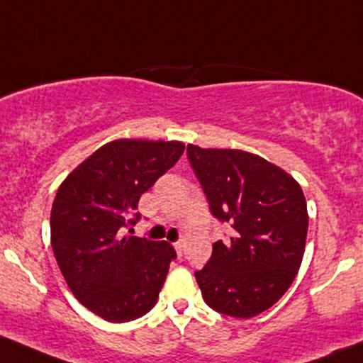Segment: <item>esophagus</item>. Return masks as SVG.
<instances>
[{"mask_svg": "<svg viewBox=\"0 0 363 363\" xmlns=\"http://www.w3.org/2000/svg\"><path fill=\"white\" fill-rule=\"evenodd\" d=\"M174 247H175V250H177V255H179V257H181L182 250H184V249H182V247H184V243H182V242H175Z\"/></svg>", "mask_w": 363, "mask_h": 363, "instance_id": "esophagus-1", "label": "esophagus"}]
</instances>
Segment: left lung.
Wrapping results in <instances>:
<instances>
[{"instance_id": "1", "label": "left lung", "mask_w": 363, "mask_h": 363, "mask_svg": "<svg viewBox=\"0 0 363 363\" xmlns=\"http://www.w3.org/2000/svg\"><path fill=\"white\" fill-rule=\"evenodd\" d=\"M188 160L212 216L235 230L226 243H213L211 261L194 273L203 301L228 316L259 315L287 292L303 262V189L280 167L247 151L188 144Z\"/></svg>"}]
</instances>
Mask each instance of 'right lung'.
I'll return each mask as SVG.
<instances>
[{
  "mask_svg": "<svg viewBox=\"0 0 363 363\" xmlns=\"http://www.w3.org/2000/svg\"><path fill=\"white\" fill-rule=\"evenodd\" d=\"M184 150L179 140H111L57 189L50 216L57 264L76 299L108 322L140 318L158 301L174 247L123 233L140 219V194Z\"/></svg>",
  "mask_w": 363,
  "mask_h": 363,
  "instance_id": "1",
  "label": "right lung"
}]
</instances>
